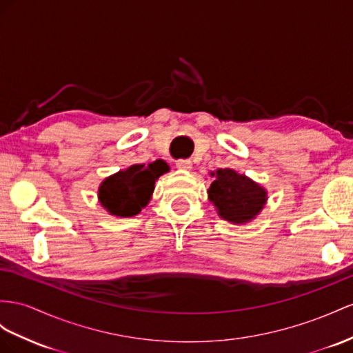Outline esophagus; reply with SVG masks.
<instances>
[{"mask_svg":"<svg viewBox=\"0 0 353 353\" xmlns=\"http://www.w3.org/2000/svg\"><path fill=\"white\" fill-rule=\"evenodd\" d=\"M176 165H177V168H180V170H191L192 162L189 161V159H177V161H176Z\"/></svg>","mask_w":353,"mask_h":353,"instance_id":"obj_1","label":"esophagus"}]
</instances>
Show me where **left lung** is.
<instances>
[{"label": "left lung", "instance_id": "1", "mask_svg": "<svg viewBox=\"0 0 353 353\" xmlns=\"http://www.w3.org/2000/svg\"><path fill=\"white\" fill-rule=\"evenodd\" d=\"M209 189V198L221 218L232 223H245L263 209L267 192L245 174L231 168H219Z\"/></svg>", "mask_w": 353, "mask_h": 353}]
</instances>
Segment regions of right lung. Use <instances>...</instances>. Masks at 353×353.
Instances as JSON below:
<instances>
[{
    "label": "right lung",
    "mask_w": 353,
    "mask_h": 353,
    "mask_svg": "<svg viewBox=\"0 0 353 353\" xmlns=\"http://www.w3.org/2000/svg\"><path fill=\"white\" fill-rule=\"evenodd\" d=\"M167 171L168 165L164 161L131 165L104 180L98 191L99 201L110 214L130 218L148 204L157 179Z\"/></svg>",
    "instance_id": "obj_1"
}]
</instances>
